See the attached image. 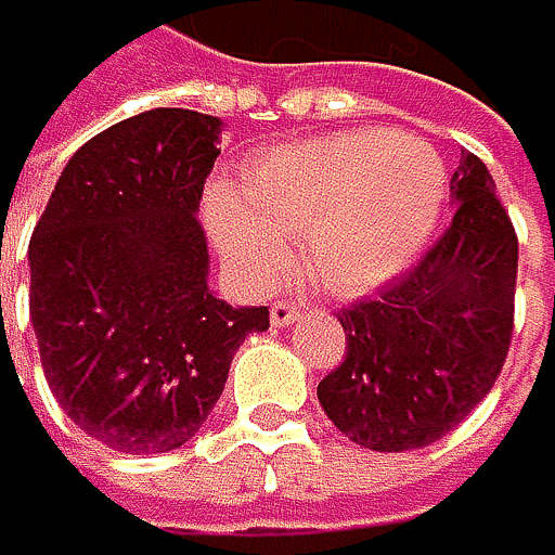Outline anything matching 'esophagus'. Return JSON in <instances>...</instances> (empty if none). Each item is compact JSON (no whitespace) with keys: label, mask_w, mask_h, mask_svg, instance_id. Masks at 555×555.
Listing matches in <instances>:
<instances>
[{"label":"esophagus","mask_w":555,"mask_h":555,"mask_svg":"<svg viewBox=\"0 0 555 555\" xmlns=\"http://www.w3.org/2000/svg\"><path fill=\"white\" fill-rule=\"evenodd\" d=\"M299 302H293V299H275L272 302V309H269V319H272V326H289V323H296L299 319Z\"/></svg>","instance_id":"34e87169"}]
</instances>
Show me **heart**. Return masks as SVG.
<instances>
[{
    "label": "heart",
    "mask_w": 555,
    "mask_h": 555,
    "mask_svg": "<svg viewBox=\"0 0 555 555\" xmlns=\"http://www.w3.org/2000/svg\"><path fill=\"white\" fill-rule=\"evenodd\" d=\"M446 166L416 135L352 129L275 149L240 193L209 196V229L246 286H272L306 246V272L330 293H370L429 243L446 203Z\"/></svg>",
    "instance_id": "heart-1"
}]
</instances>
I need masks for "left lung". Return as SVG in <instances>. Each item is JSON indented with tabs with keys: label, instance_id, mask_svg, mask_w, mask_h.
Here are the masks:
<instances>
[{
	"label": "left lung",
	"instance_id": "8db88e82",
	"mask_svg": "<svg viewBox=\"0 0 555 555\" xmlns=\"http://www.w3.org/2000/svg\"><path fill=\"white\" fill-rule=\"evenodd\" d=\"M450 193L453 222L420 262L339 312L346 356L319 383L336 429L376 453L423 450L460 426L509 352L516 229L479 156L463 153Z\"/></svg>",
	"mask_w": 555,
	"mask_h": 555
}]
</instances>
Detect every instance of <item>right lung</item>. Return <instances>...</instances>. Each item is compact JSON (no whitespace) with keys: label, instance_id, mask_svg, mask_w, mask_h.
Segmentation results:
<instances>
[{"label":"right lung","instance_id":"obj_1","mask_svg":"<svg viewBox=\"0 0 555 555\" xmlns=\"http://www.w3.org/2000/svg\"><path fill=\"white\" fill-rule=\"evenodd\" d=\"M219 119L149 109L89 139L29 240V315L66 416L116 453H169L209 420L232 352L269 330L206 286L196 219Z\"/></svg>","mask_w":555,"mask_h":555}]
</instances>
